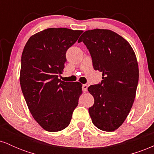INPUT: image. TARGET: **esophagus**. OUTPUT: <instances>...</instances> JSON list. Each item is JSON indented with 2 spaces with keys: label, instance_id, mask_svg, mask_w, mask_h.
Instances as JSON below:
<instances>
[{
  "label": "esophagus",
  "instance_id": "34e87169",
  "mask_svg": "<svg viewBox=\"0 0 154 154\" xmlns=\"http://www.w3.org/2000/svg\"><path fill=\"white\" fill-rule=\"evenodd\" d=\"M88 86L86 84L82 85V91L84 92L87 91H88Z\"/></svg>",
  "mask_w": 154,
  "mask_h": 154
}]
</instances>
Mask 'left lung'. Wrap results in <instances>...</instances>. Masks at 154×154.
Masks as SVG:
<instances>
[{"instance_id": "8db88e82", "label": "left lung", "mask_w": 154, "mask_h": 154, "mask_svg": "<svg viewBox=\"0 0 154 154\" xmlns=\"http://www.w3.org/2000/svg\"><path fill=\"white\" fill-rule=\"evenodd\" d=\"M82 41L90 51L94 69L102 72L101 82L88 88L94 98L90 116L96 128L113 132L126 119L135 100L139 79L137 58L130 44L110 29L84 32L78 40Z\"/></svg>"}]
</instances>
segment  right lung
<instances>
[{
  "mask_svg": "<svg viewBox=\"0 0 154 154\" xmlns=\"http://www.w3.org/2000/svg\"><path fill=\"white\" fill-rule=\"evenodd\" d=\"M82 30L48 28L32 35L23 50L21 88L35 121L48 132L68 127L82 95V84L59 79L66 63V53Z\"/></svg>",
  "mask_w": 154,
  "mask_h": 154,
  "instance_id": "1",
  "label": "right lung"
}]
</instances>
